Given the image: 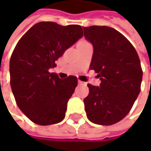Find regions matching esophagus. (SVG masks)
<instances>
[{"instance_id": "esophagus-1", "label": "esophagus", "mask_w": 151, "mask_h": 151, "mask_svg": "<svg viewBox=\"0 0 151 151\" xmlns=\"http://www.w3.org/2000/svg\"><path fill=\"white\" fill-rule=\"evenodd\" d=\"M78 84H80V85H84V84H85V82L80 81V80H78Z\"/></svg>"}]
</instances>
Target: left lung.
I'll use <instances>...</instances> for the list:
<instances>
[{
	"label": "left lung",
	"instance_id": "8db88e82",
	"mask_svg": "<svg viewBox=\"0 0 151 151\" xmlns=\"http://www.w3.org/2000/svg\"><path fill=\"white\" fill-rule=\"evenodd\" d=\"M84 37L93 47L90 69L98 73L100 86L88 84L84 99L88 120L112 125L130 111L141 91L142 71L138 54L119 31L107 26L83 27Z\"/></svg>",
	"mask_w": 151,
	"mask_h": 151
}]
</instances>
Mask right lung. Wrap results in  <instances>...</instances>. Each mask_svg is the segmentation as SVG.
I'll list each match as a JSON object with an SVG mask.
<instances>
[{"instance_id": "1", "label": "right lung", "mask_w": 151, "mask_h": 151, "mask_svg": "<svg viewBox=\"0 0 151 151\" xmlns=\"http://www.w3.org/2000/svg\"><path fill=\"white\" fill-rule=\"evenodd\" d=\"M82 37L79 25L40 22L15 46L9 62L11 89L18 107L36 124L46 126L64 120L78 79L75 76L62 79L49 70Z\"/></svg>"}]
</instances>
